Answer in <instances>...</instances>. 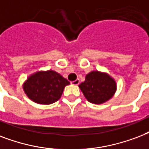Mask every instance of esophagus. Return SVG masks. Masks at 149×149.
Wrapping results in <instances>:
<instances>
[{
	"label": "esophagus",
	"instance_id": "obj_1",
	"mask_svg": "<svg viewBox=\"0 0 149 149\" xmlns=\"http://www.w3.org/2000/svg\"><path fill=\"white\" fill-rule=\"evenodd\" d=\"M80 83V80L79 79H76L75 81H71V84L74 85H78V84Z\"/></svg>",
	"mask_w": 149,
	"mask_h": 149
}]
</instances>
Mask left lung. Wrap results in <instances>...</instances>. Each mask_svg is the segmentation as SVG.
<instances>
[{
	"label": "left lung",
	"instance_id": "1",
	"mask_svg": "<svg viewBox=\"0 0 149 149\" xmlns=\"http://www.w3.org/2000/svg\"><path fill=\"white\" fill-rule=\"evenodd\" d=\"M79 88L88 102L102 104L113 96L116 84L108 74L94 71L86 74L85 81L81 83Z\"/></svg>",
	"mask_w": 149,
	"mask_h": 149
}]
</instances>
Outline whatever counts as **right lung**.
I'll use <instances>...</instances> for the list:
<instances>
[{
  "instance_id": "obj_1",
  "label": "right lung",
  "mask_w": 149,
  "mask_h": 149,
  "mask_svg": "<svg viewBox=\"0 0 149 149\" xmlns=\"http://www.w3.org/2000/svg\"><path fill=\"white\" fill-rule=\"evenodd\" d=\"M70 84L56 71H37L27 78L23 89L32 101L39 104H51L61 97L66 85Z\"/></svg>"
}]
</instances>
